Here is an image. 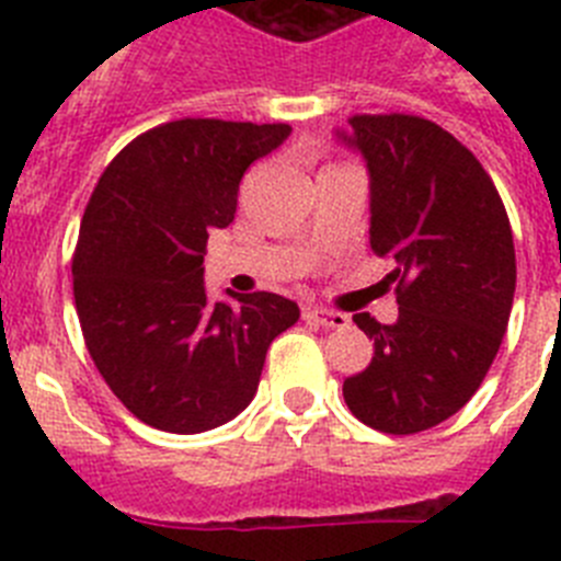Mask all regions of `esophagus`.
<instances>
[{"label":"esophagus","instance_id":"1","mask_svg":"<svg viewBox=\"0 0 561 561\" xmlns=\"http://www.w3.org/2000/svg\"><path fill=\"white\" fill-rule=\"evenodd\" d=\"M306 317H309V320H314V323L325 325V329H348L351 325L348 314H342V311H331V309H309L306 311Z\"/></svg>","mask_w":561,"mask_h":561}]
</instances>
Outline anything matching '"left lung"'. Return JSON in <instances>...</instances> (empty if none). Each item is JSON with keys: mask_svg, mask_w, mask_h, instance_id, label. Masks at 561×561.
<instances>
[{"mask_svg": "<svg viewBox=\"0 0 561 561\" xmlns=\"http://www.w3.org/2000/svg\"><path fill=\"white\" fill-rule=\"evenodd\" d=\"M336 140L370 176V250L396 270L399 320L354 314L374 359L342 385L351 413L390 435L430 430L480 388L517 286L508 216L474 153L413 114H356Z\"/></svg>", "mask_w": 561, "mask_h": 561, "instance_id": "8db88e82", "label": "left lung"}]
</instances>
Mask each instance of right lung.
<instances>
[{
	"mask_svg": "<svg viewBox=\"0 0 561 561\" xmlns=\"http://www.w3.org/2000/svg\"><path fill=\"white\" fill-rule=\"evenodd\" d=\"M291 134L286 123L173 121L103 171L72 257L83 340L142 424L193 435L255 399L266 348L297 323L272 291L207 300V230L236 219L238 182Z\"/></svg>",
	"mask_w": 561,
	"mask_h": 561,
	"instance_id": "obj_1",
	"label": "right lung"
}]
</instances>
